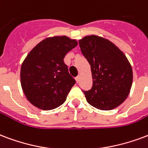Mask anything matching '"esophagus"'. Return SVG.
Returning a JSON list of instances; mask_svg holds the SVG:
<instances>
[{
	"label": "esophagus",
	"mask_w": 148,
	"mask_h": 148,
	"mask_svg": "<svg viewBox=\"0 0 148 148\" xmlns=\"http://www.w3.org/2000/svg\"><path fill=\"white\" fill-rule=\"evenodd\" d=\"M75 80L77 83H79V80H80V75H78L77 77H75Z\"/></svg>",
	"instance_id": "1"
}]
</instances>
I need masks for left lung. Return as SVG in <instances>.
Segmentation results:
<instances>
[{"label":"left lung","instance_id":"obj_1","mask_svg":"<svg viewBox=\"0 0 148 148\" xmlns=\"http://www.w3.org/2000/svg\"><path fill=\"white\" fill-rule=\"evenodd\" d=\"M81 51L90 65L93 86L83 90L86 101L100 110H112L128 97L133 83L130 63L112 42L96 35L79 40Z\"/></svg>","mask_w":148,"mask_h":148}]
</instances>
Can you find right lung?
I'll use <instances>...</instances> for the list:
<instances>
[{
    "instance_id": "add662e5",
    "label": "right lung",
    "mask_w": 148,
    "mask_h": 148,
    "mask_svg": "<svg viewBox=\"0 0 148 148\" xmlns=\"http://www.w3.org/2000/svg\"><path fill=\"white\" fill-rule=\"evenodd\" d=\"M77 44L66 36L47 37L27 54L21 66V86L35 107L51 110L65 101L75 80L69 73L64 58Z\"/></svg>"
}]
</instances>
